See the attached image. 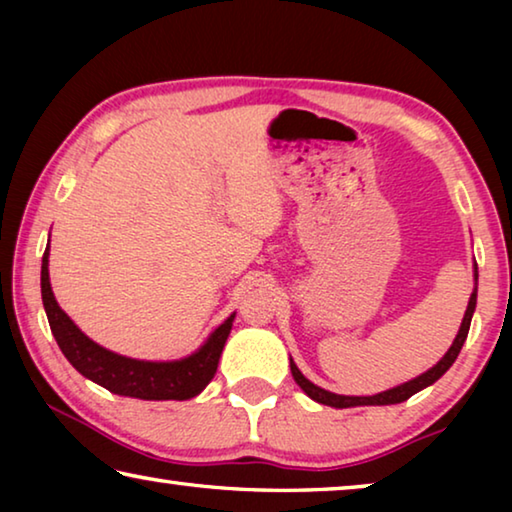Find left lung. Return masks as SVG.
<instances>
[{
    "label": "left lung",
    "instance_id": "8db88e82",
    "mask_svg": "<svg viewBox=\"0 0 512 512\" xmlns=\"http://www.w3.org/2000/svg\"><path fill=\"white\" fill-rule=\"evenodd\" d=\"M474 280H479V271H476V264H474ZM474 309H476V289L472 291L470 302H467V309H465L461 329H458V334H456V339L452 343V348L447 350L445 357L440 359L436 366L429 368L427 372H422L420 377H415L411 381H406V384H400V386H395V388H388V391H384V393H377V395H370V397H352V395L329 393V391H325V388L311 384V381L298 370V366H296V363H293V359H291V375H293V379H296V384L302 388V391H305L311 397V400L318 402V404H325V406H334V409H350V406H386V404L406 402L411 395L420 393L422 388L431 386L433 381H438L449 368H452V363L456 361L458 352H461L463 343L467 339V332H470V323H472Z\"/></svg>",
    "mask_w": 512,
    "mask_h": 512
}]
</instances>
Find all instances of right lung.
<instances>
[{"label": "right lung", "instance_id": "add662e5", "mask_svg": "<svg viewBox=\"0 0 512 512\" xmlns=\"http://www.w3.org/2000/svg\"><path fill=\"white\" fill-rule=\"evenodd\" d=\"M42 305L47 311L51 334L63 350L67 361L94 384L108 388L110 393L137 397V400H192L210 384L219 366L223 345L232 329V314L214 329L201 348L178 361H140L121 357L117 352L101 348L88 339L74 320L58 307L49 284V246L42 255L40 271Z\"/></svg>", "mask_w": 512, "mask_h": 512}]
</instances>
